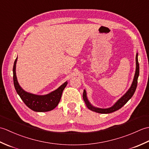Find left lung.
Masks as SVG:
<instances>
[{"instance_id": "1", "label": "left lung", "mask_w": 149, "mask_h": 149, "mask_svg": "<svg viewBox=\"0 0 149 149\" xmlns=\"http://www.w3.org/2000/svg\"><path fill=\"white\" fill-rule=\"evenodd\" d=\"M136 72H135L134 79H133V81H132V83L131 84L130 88H129L127 92L123 95L120 98V99L117 101V102L114 104L113 106L109 107V108L102 109V108H99V107H95L93 106L89 102V100H88L87 95H86V90H84L83 94V97L84 101L85 102V104H86V106L88 107V108L96 113L107 114V113H111L114 111H116L118 110L119 109L121 108L122 107L124 106L125 104L128 102V100L132 97V95H133L137 87L138 78L139 76V74H140V66H139V63H138V53H136Z\"/></svg>"}]
</instances>
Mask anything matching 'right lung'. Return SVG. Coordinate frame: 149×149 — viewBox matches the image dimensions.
<instances>
[{"label":"right lung","mask_w":149,"mask_h":149,"mask_svg":"<svg viewBox=\"0 0 149 149\" xmlns=\"http://www.w3.org/2000/svg\"><path fill=\"white\" fill-rule=\"evenodd\" d=\"M17 61V58L15 59L13 69L14 86L18 95L20 96L25 104L29 108L36 112H46L54 109L58 105L61 100L63 91L67 85L68 82L66 81L58 89L45 95H38L28 93L22 89L18 83L17 75H16Z\"/></svg>","instance_id":"obj_1"}]
</instances>
